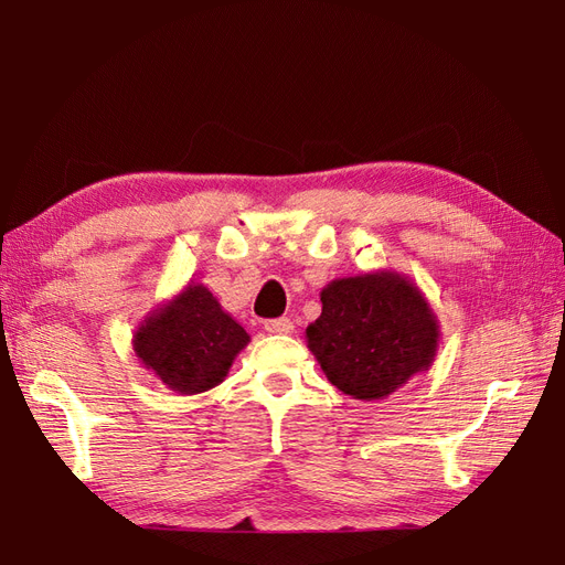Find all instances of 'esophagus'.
<instances>
[{"mask_svg":"<svg viewBox=\"0 0 565 565\" xmlns=\"http://www.w3.org/2000/svg\"><path fill=\"white\" fill-rule=\"evenodd\" d=\"M264 328L270 334H292L295 332V322L289 320V318H276V320H266Z\"/></svg>","mask_w":565,"mask_h":565,"instance_id":"obj_1","label":"esophagus"}]
</instances>
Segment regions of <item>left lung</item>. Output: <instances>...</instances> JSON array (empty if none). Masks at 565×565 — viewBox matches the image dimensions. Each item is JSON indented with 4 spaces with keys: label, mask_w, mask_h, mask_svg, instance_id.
Instances as JSON below:
<instances>
[{
    "label": "left lung",
    "mask_w": 565,
    "mask_h": 565,
    "mask_svg": "<svg viewBox=\"0 0 565 565\" xmlns=\"http://www.w3.org/2000/svg\"><path fill=\"white\" fill-rule=\"evenodd\" d=\"M322 313L306 344L324 377L355 401H382L429 370L440 324L403 273L372 270L322 287Z\"/></svg>",
    "instance_id": "left-lung-1"
}]
</instances>
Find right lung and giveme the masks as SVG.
<instances>
[{
	"label": "right lung",
	"instance_id": "obj_1",
	"mask_svg": "<svg viewBox=\"0 0 565 565\" xmlns=\"http://www.w3.org/2000/svg\"><path fill=\"white\" fill-rule=\"evenodd\" d=\"M139 363L181 396L210 391L226 380L249 334L202 282L158 303L134 332Z\"/></svg>",
	"mask_w": 565,
	"mask_h": 565
}]
</instances>
